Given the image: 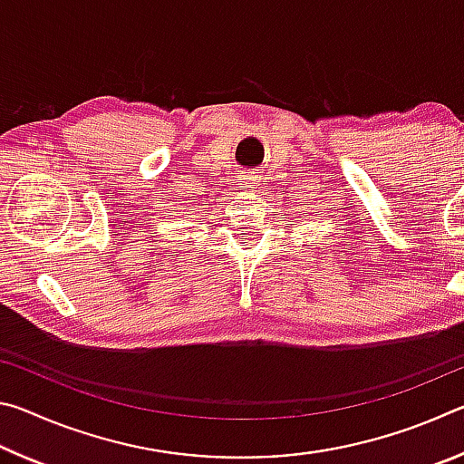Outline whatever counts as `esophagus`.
Segmentation results:
<instances>
[{
    "label": "esophagus",
    "mask_w": 464,
    "mask_h": 464,
    "mask_svg": "<svg viewBox=\"0 0 464 464\" xmlns=\"http://www.w3.org/2000/svg\"><path fill=\"white\" fill-rule=\"evenodd\" d=\"M257 184H260V179H257L254 171H246V174L239 176L237 186L241 188V190H254V188H257Z\"/></svg>",
    "instance_id": "esophagus-1"
}]
</instances>
